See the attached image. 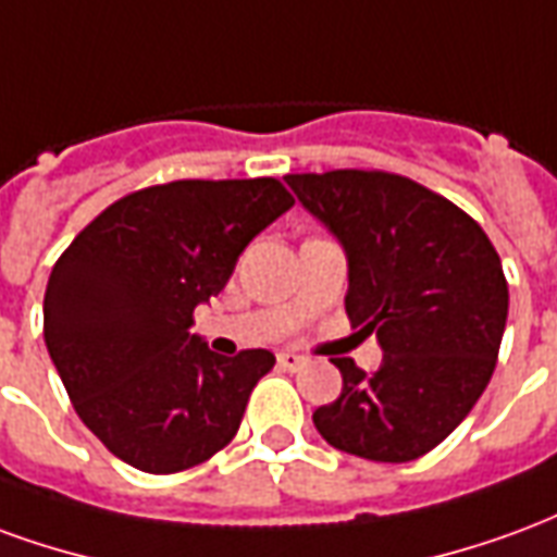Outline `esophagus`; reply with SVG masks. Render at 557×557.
Here are the masks:
<instances>
[{
  "label": "esophagus",
  "instance_id": "34e87169",
  "mask_svg": "<svg viewBox=\"0 0 557 557\" xmlns=\"http://www.w3.org/2000/svg\"><path fill=\"white\" fill-rule=\"evenodd\" d=\"M277 363L283 367V370H301L304 363H307V358L298 355V351H280Z\"/></svg>",
  "mask_w": 557,
  "mask_h": 557
}]
</instances>
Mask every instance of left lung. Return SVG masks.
Masks as SVG:
<instances>
[{"mask_svg":"<svg viewBox=\"0 0 557 557\" xmlns=\"http://www.w3.org/2000/svg\"><path fill=\"white\" fill-rule=\"evenodd\" d=\"M286 182L346 247V313L385 351L373 375L334 358L343 394L313 411L315 430L373 462L430 454L490 385L507 322L502 259L478 220L397 172H292Z\"/></svg>","mask_w":557,"mask_h":557,"instance_id":"left-lung-1","label":"left lung"}]
</instances>
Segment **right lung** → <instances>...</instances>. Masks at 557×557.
Wrapping results in <instances>:
<instances>
[{"instance_id": "right-lung-1", "label": "right lung", "mask_w": 557, "mask_h": 557, "mask_svg": "<svg viewBox=\"0 0 557 557\" xmlns=\"http://www.w3.org/2000/svg\"><path fill=\"white\" fill-rule=\"evenodd\" d=\"M295 206L277 178H182L115 199L55 259L44 339L79 420L148 474L223 450L268 349L223 358L190 334L238 256Z\"/></svg>"}]
</instances>
